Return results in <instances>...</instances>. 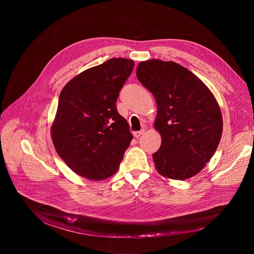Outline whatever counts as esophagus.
<instances>
[{
  "label": "esophagus",
  "instance_id": "obj_1",
  "mask_svg": "<svg viewBox=\"0 0 254 254\" xmlns=\"http://www.w3.org/2000/svg\"><path fill=\"white\" fill-rule=\"evenodd\" d=\"M143 133V130H139V131H133V136L134 137H139L141 134Z\"/></svg>",
  "mask_w": 254,
  "mask_h": 254
}]
</instances>
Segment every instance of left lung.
I'll list each match as a JSON object with an SVG mask.
<instances>
[{
	"instance_id": "obj_1",
	"label": "left lung",
	"mask_w": 254,
	"mask_h": 254,
	"mask_svg": "<svg viewBox=\"0 0 254 254\" xmlns=\"http://www.w3.org/2000/svg\"><path fill=\"white\" fill-rule=\"evenodd\" d=\"M136 77L158 106L154 126L162 143L153 155L158 173L173 180L197 175L222 135L223 120L215 96L190 70L173 61H141Z\"/></svg>"
}]
</instances>
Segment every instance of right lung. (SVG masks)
<instances>
[{"label": "right lung", "mask_w": 254, "mask_h": 254, "mask_svg": "<svg viewBox=\"0 0 254 254\" xmlns=\"http://www.w3.org/2000/svg\"><path fill=\"white\" fill-rule=\"evenodd\" d=\"M133 65L130 59L112 58L61 90L51 137L60 158L81 177L104 180L120 168L132 134L116 102Z\"/></svg>", "instance_id": "1"}]
</instances>
